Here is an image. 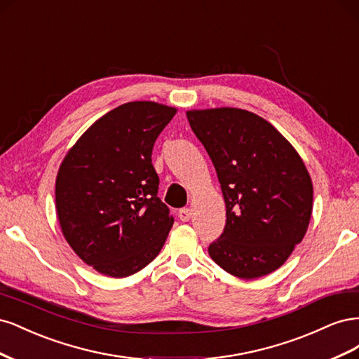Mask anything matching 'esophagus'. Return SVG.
<instances>
[{
  "mask_svg": "<svg viewBox=\"0 0 359 359\" xmlns=\"http://www.w3.org/2000/svg\"><path fill=\"white\" fill-rule=\"evenodd\" d=\"M178 217L181 222H189L190 217H191V210L190 208H181L178 211Z\"/></svg>",
  "mask_w": 359,
  "mask_h": 359,
  "instance_id": "1",
  "label": "esophagus"
}]
</instances>
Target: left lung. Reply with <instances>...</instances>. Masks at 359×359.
<instances>
[{
    "mask_svg": "<svg viewBox=\"0 0 359 359\" xmlns=\"http://www.w3.org/2000/svg\"><path fill=\"white\" fill-rule=\"evenodd\" d=\"M226 203L224 231L208 253L226 273L252 280L283 265L307 232L313 184L278 130L236 107L189 111Z\"/></svg>",
    "mask_w": 359,
    "mask_h": 359,
    "instance_id": "1",
    "label": "left lung"
}]
</instances>
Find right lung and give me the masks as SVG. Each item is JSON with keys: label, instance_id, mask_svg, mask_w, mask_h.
Instances as JSON below:
<instances>
[{"label": "right lung", "instance_id": "1", "mask_svg": "<svg viewBox=\"0 0 359 359\" xmlns=\"http://www.w3.org/2000/svg\"><path fill=\"white\" fill-rule=\"evenodd\" d=\"M175 107L130 102L86 130L64 157L55 182L64 238L86 265L128 277L154 260L173 224L157 196L151 163L156 139Z\"/></svg>", "mask_w": 359, "mask_h": 359}]
</instances>
